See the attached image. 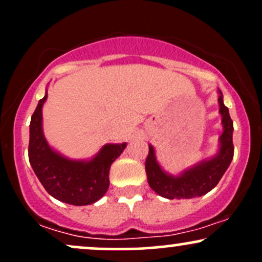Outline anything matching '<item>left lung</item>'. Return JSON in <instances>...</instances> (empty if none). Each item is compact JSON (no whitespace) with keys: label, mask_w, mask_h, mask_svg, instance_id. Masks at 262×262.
<instances>
[{"label":"left lung","mask_w":262,"mask_h":262,"mask_svg":"<svg viewBox=\"0 0 262 262\" xmlns=\"http://www.w3.org/2000/svg\"><path fill=\"white\" fill-rule=\"evenodd\" d=\"M218 93L223 133L219 137V148L214 156L197 162L193 166L181 171L179 175H171L162 170L160 164L156 160L154 146L149 144V155L145 161L146 176L149 186L159 196L167 200H187L203 196L218 185L222 176L229 167L234 155V127L229 116V110L225 107L223 102V93L221 90H218Z\"/></svg>","instance_id":"left-lung-1"}]
</instances>
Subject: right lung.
<instances>
[{
    "mask_svg": "<svg viewBox=\"0 0 262 262\" xmlns=\"http://www.w3.org/2000/svg\"><path fill=\"white\" fill-rule=\"evenodd\" d=\"M38 102L29 124L28 155L33 171L48 193L73 206H87L104 196L110 187V169L127 143L106 144L92 159L65 158L48 144L43 133V104Z\"/></svg>",
    "mask_w": 262,
    "mask_h": 262,
    "instance_id": "obj_1",
    "label": "right lung"
}]
</instances>
